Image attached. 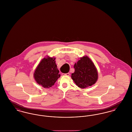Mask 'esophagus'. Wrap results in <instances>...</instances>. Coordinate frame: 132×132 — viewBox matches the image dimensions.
<instances>
[{
  "mask_svg": "<svg viewBox=\"0 0 132 132\" xmlns=\"http://www.w3.org/2000/svg\"><path fill=\"white\" fill-rule=\"evenodd\" d=\"M62 75L69 76L70 75V73H62Z\"/></svg>",
  "mask_w": 132,
  "mask_h": 132,
  "instance_id": "34e87169",
  "label": "esophagus"
}]
</instances>
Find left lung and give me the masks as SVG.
Instances as JSON below:
<instances>
[{
	"instance_id": "1",
	"label": "left lung",
	"mask_w": 132,
	"mask_h": 132,
	"mask_svg": "<svg viewBox=\"0 0 132 132\" xmlns=\"http://www.w3.org/2000/svg\"><path fill=\"white\" fill-rule=\"evenodd\" d=\"M74 67L75 72L72 74L71 78L79 88H87L96 82L98 78L97 70L88 57L81 58Z\"/></svg>"
}]
</instances>
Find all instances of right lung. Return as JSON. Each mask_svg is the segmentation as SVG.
Here are the masks:
<instances>
[{"mask_svg": "<svg viewBox=\"0 0 132 132\" xmlns=\"http://www.w3.org/2000/svg\"><path fill=\"white\" fill-rule=\"evenodd\" d=\"M55 59V58L50 57L44 58L38 64L35 71V80L44 88L51 87L60 77Z\"/></svg>", "mask_w": 132, "mask_h": 132, "instance_id": "right-lung-1", "label": "right lung"}]
</instances>
